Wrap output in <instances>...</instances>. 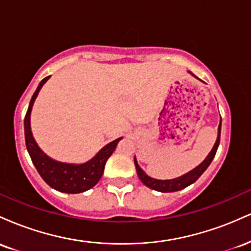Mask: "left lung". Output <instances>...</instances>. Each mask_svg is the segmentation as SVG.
Here are the masks:
<instances>
[{
    "mask_svg": "<svg viewBox=\"0 0 251 251\" xmlns=\"http://www.w3.org/2000/svg\"><path fill=\"white\" fill-rule=\"evenodd\" d=\"M192 76H195L196 79H198L195 74H192L191 72H189ZM201 80V79H200ZM221 126H222V119L220 123V126H218V135H217V140H216L214 148H212L210 153L206 155L205 159L201 162L200 165L196 166L195 169H192L191 171L186 172L185 175L180 176V177L174 178V179H155V178L150 177L145 174V171L140 168L139 164L137 162V158L134 157V165H135V170H137V174L139 179L142 180L143 184H145L146 186L152 190H155V191L159 192H175V191H179L181 189H185L186 186L191 185L192 183H195L198 178L203 175V172L205 171L206 169L209 168V165L211 164L212 159L215 158L216 152H217L218 145H220V138H221Z\"/></svg>",
    "mask_w": 251,
    "mask_h": 251,
    "instance_id": "8db88e82",
    "label": "left lung"
}]
</instances>
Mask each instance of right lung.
Masks as SVG:
<instances>
[{
  "instance_id": "obj_1",
  "label": "right lung",
  "mask_w": 251,
  "mask_h": 251,
  "mask_svg": "<svg viewBox=\"0 0 251 251\" xmlns=\"http://www.w3.org/2000/svg\"><path fill=\"white\" fill-rule=\"evenodd\" d=\"M50 77V76L45 77L39 83L35 93L31 97L29 107H28L27 114H25V146H27V151L37 172L50 188L55 189L60 192H65V194H80V192H85L93 188L100 180L103 174L106 162L111 157V154L113 153L118 143L123 138H118L113 142L108 143L92 159L82 164L59 162V160L53 159L50 155L46 154L40 149V146L37 145L33 137V133H31L30 113L40 89L42 88V86L47 82Z\"/></svg>"
}]
</instances>
